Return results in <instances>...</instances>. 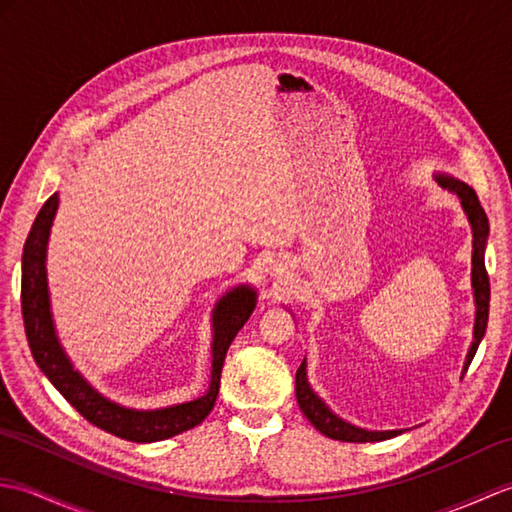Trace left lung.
Masks as SVG:
<instances>
[{"instance_id":"obj_1","label":"left lung","mask_w":512,"mask_h":512,"mask_svg":"<svg viewBox=\"0 0 512 512\" xmlns=\"http://www.w3.org/2000/svg\"><path fill=\"white\" fill-rule=\"evenodd\" d=\"M436 180L442 184L444 189L453 191L458 195L462 202V209L469 217L471 228H473V295H475V328H473V343L471 350L466 354V363H464V372L469 369L473 356L477 352V345H480L482 336L486 332V323H488V301H491V284H488V273L484 266V246H486V237H488V217L482 209L480 200H477V193L460 180H455L451 176H436ZM295 391H297V402L299 409L303 411L314 427H317L323 436H328L332 440H341V442H380V440H389L400 436L405 429H396V431H367V429H358L354 424L345 422L343 418L336 416V413L330 411V407L314 394L308 376H306V358L297 369L295 376Z\"/></svg>"}]
</instances>
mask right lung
Instances as JSON below:
<instances>
[{"label":"right lung","mask_w":512,"mask_h":512,"mask_svg":"<svg viewBox=\"0 0 512 512\" xmlns=\"http://www.w3.org/2000/svg\"><path fill=\"white\" fill-rule=\"evenodd\" d=\"M59 193H52L41 206L35 224H32L21 257V314H24L26 336L30 352L35 356L41 372L61 391V396L92 422L112 436L132 442H158L193 429L209 416L217 391H220L222 365L235 334L244 328L255 310L257 295L250 286H237L217 301L213 310V345H211V383L206 394L171 405L165 409H129L101 396L88 380L72 367L68 354L63 352L59 336L54 332L50 312L46 250L52 220L57 215Z\"/></svg>","instance_id":"1"}]
</instances>
